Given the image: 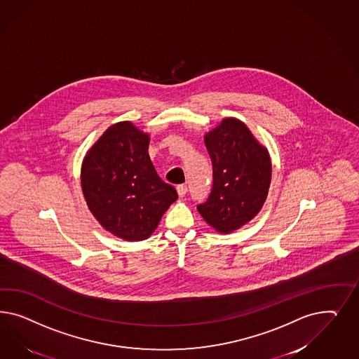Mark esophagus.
I'll return each mask as SVG.
<instances>
[{
  "label": "esophagus",
  "mask_w": 359,
  "mask_h": 359,
  "mask_svg": "<svg viewBox=\"0 0 359 359\" xmlns=\"http://www.w3.org/2000/svg\"><path fill=\"white\" fill-rule=\"evenodd\" d=\"M177 195L180 196V197H184L187 195V192H188V187L185 184L177 185Z\"/></svg>",
  "instance_id": "esophagus-1"
}]
</instances>
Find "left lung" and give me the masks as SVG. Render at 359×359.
Returning a JSON list of instances; mask_svg holds the SVG:
<instances>
[{
  "mask_svg": "<svg viewBox=\"0 0 359 359\" xmlns=\"http://www.w3.org/2000/svg\"><path fill=\"white\" fill-rule=\"evenodd\" d=\"M213 165V185L197 210L219 233L237 230L263 207L271 183L269 152L252 137L248 126L226 118L205 135Z\"/></svg>",
  "mask_w": 359,
  "mask_h": 359,
  "instance_id": "obj_1",
  "label": "left lung"
}]
</instances>
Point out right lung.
<instances>
[{
	"label": "right lung",
	"instance_id": "1",
	"mask_svg": "<svg viewBox=\"0 0 359 359\" xmlns=\"http://www.w3.org/2000/svg\"><path fill=\"white\" fill-rule=\"evenodd\" d=\"M149 135L118 122L88 152L81 188L104 228L126 241L146 239L176 201L172 185L158 176L149 156Z\"/></svg>",
	"mask_w": 359,
	"mask_h": 359
}]
</instances>
